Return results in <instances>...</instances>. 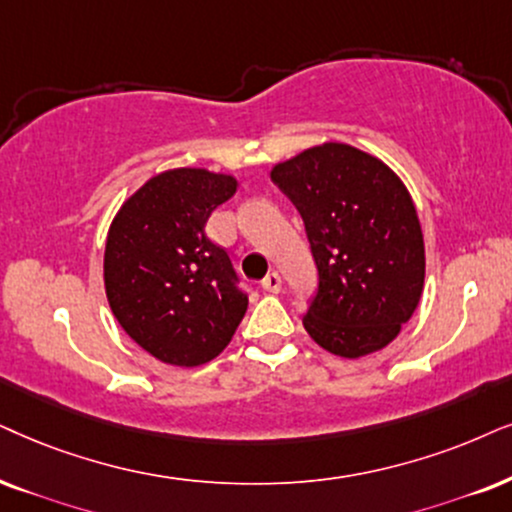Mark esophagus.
<instances>
[{
	"label": "esophagus",
	"instance_id": "34e87169",
	"mask_svg": "<svg viewBox=\"0 0 512 512\" xmlns=\"http://www.w3.org/2000/svg\"><path fill=\"white\" fill-rule=\"evenodd\" d=\"M262 288L267 290V293H278V290H281V276H278L276 271H271V274L262 278Z\"/></svg>",
	"mask_w": 512,
	"mask_h": 512
}]
</instances>
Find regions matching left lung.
<instances>
[{"label":"left lung","instance_id":"left-lung-1","mask_svg":"<svg viewBox=\"0 0 512 512\" xmlns=\"http://www.w3.org/2000/svg\"><path fill=\"white\" fill-rule=\"evenodd\" d=\"M300 210L319 269L304 331L326 352H380L416 312L425 243L404 181L357 146L326 141L271 167Z\"/></svg>","mask_w":512,"mask_h":512}]
</instances>
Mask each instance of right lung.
<instances>
[{"label": "right lung", "mask_w": 512, "mask_h": 512, "mask_svg": "<svg viewBox=\"0 0 512 512\" xmlns=\"http://www.w3.org/2000/svg\"><path fill=\"white\" fill-rule=\"evenodd\" d=\"M238 189L234 174L174 167L155 174L115 212L103 286L129 338L170 366L208 364L248 309L229 255L205 222Z\"/></svg>", "instance_id": "add662e5"}]
</instances>
